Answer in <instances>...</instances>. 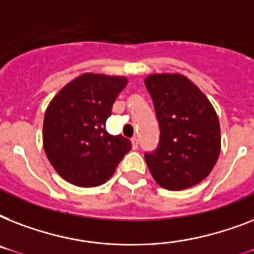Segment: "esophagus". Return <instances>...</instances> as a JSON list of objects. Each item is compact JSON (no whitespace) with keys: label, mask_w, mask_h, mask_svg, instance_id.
<instances>
[{"label":"esophagus","mask_w":254,"mask_h":254,"mask_svg":"<svg viewBox=\"0 0 254 254\" xmlns=\"http://www.w3.org/2000/svg\"><path fill=\"white\" fill-rule=\"evenodd\" d=\"M131 146H133L134 150L138 147V139H137V137H133V138H131Z\"/></svg>","instance_id":"obj_1"}]
</instances>
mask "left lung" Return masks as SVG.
Wrapping results in <instances>:
<instances>
[{"label":"left lung","mask_w":254,"mask_h":254,"mask_svg":"<svg viewBox=\"0 0 254 254\" xmlns=\"http://www.w3.org/2000/svg\"><path fill=\"white\" fill-rule=\"evenodd\" d=\"M158 120V146L145 153L154 181L171 191L189 189L207 178L220 154V124L212 104L179 73L145 79Z\"/></svg>","instance_id":"1"}]
</instances>
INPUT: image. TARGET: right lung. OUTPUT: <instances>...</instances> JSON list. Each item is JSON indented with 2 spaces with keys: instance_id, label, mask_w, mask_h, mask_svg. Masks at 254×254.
<instances>
[{
  "instance_id": "obj_1",
  "label": "right lung",
  "mask_w": 254,
  "mask_h": 254,
  "mask_svg": "<svg viewBox=\"0 0 254 254\" xmlns=\"http://www.w3.org/2000/svg\"><path fill=\"white\" fill-rule=\"evenodd\" d=\"M124 76L84 73L62 88L46 109L43 147L63 179L79 187H96L113 175L131 142L105 129Z\"/></svg>"
}]
</instances>
